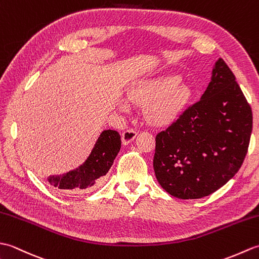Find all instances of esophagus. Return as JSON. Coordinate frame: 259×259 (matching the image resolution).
<instances>
[{"instance_id": "34e87169", "label": "esophagus", "mask_w": 259, "mask_h": 259, "mask_svg": "<svg viewBox=\"0 0 259 259\" xmlns=\"http://www.w3.org/2000/svg\"><path fill=\"white\" fill-rule=\"evenodd\" d=\"M137 135H138V133H137V131L134 129H128V130L123 131L122 133V144L123 145L130 144V142L136 138Z\"/></svg>"}]
</instances>
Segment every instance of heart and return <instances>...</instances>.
Here are the masks:
<instances>
[{"label":"heart","instance_id":"heart-1","mask_svg":"<svg viewBox=\"0 0 259 259\" xmlns=\"http://www.w3.org/2000/svg\"><path fill=\"white\" fill-rule=\"evenodd\" d=\"M177 74L157 76L136 82L125 93L129 104L142 108V117L151 126H164L174 123L194 98L192 88L183 83Z\"/></svg>","mask_w":259,"mask_h":259}]
</instances>
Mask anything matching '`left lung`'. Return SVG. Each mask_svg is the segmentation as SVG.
Instances as JSON below:
<instances>
[{"label":"left lung","mask_w":259,"mask_h":259,"mask_svg":"<svg viewBox=\"0 0 259 259\" xmlns=\"http://www.w3.org/2000/svg\"><path fill=\"white\" fill-rule=\"evenodd\" d=\"M251 129L249 103L232 70L219 59L200 100L156 136L158 183L180 199L212 194L241 167Z\"/></svg>","instance_id":"8db88e82"}]
</instances>
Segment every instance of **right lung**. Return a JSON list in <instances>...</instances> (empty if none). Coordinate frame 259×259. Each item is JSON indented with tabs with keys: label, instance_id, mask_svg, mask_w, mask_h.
Wrapping results in <instances>:
<instances>
[{
	"label": "right lung",
	"instance_id": "right-lung-1",
	"mask_svg": "<svg viewBox=\"0 0 259 259\" xmlns=\"http://www.w3.org/2000/svg\"><path fill=\"white\" fill-rule=\"evenodd\" d=\"M120 147L121 139L117 131H103L88 160L79 169L68 172L62 177H51L49 181L63 191L73 194L88 191L109 171Z\"/></svg>",
	"mask_w": 259,
	"mask_h": 259
}]
</instances>
